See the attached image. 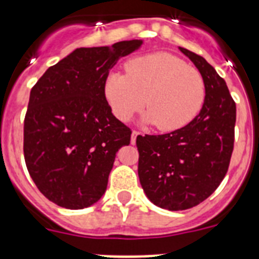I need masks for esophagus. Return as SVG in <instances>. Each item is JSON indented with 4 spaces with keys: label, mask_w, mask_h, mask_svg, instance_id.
<instances>
[{
    "label": "esophagus",
    "mask_w": 259,
    "mask_h": 259,
    "mask_svg": "<svg viewBox=\"0 0 259 259\" xmlns=\"http://www.w3.org/2000/svg\"><path fill=\"white\" fill-rule=\"evenodd\" d=\"M140 132H137V131H134L132 132V136H131V144L132 145H135V144H136V139L139 136H140Z\"/></svg>",
    "instance_id": "1"
}]
</instances>
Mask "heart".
<instances>
[{
	"instance_id": "obj_1",
	"label": "heart",
	"mask_w": 259,
	"mask_h": 259,
	"mask_svg": "<svg viewBox=\"0 0 259 259\" xmlns=\"http://www.w3.org/2000/svg\"><path fill=\"white\" fill-rule=\"evenodd\" d=\"M104 95L111 113L127 122L145 105L144 123L162 132L185 127L200 113L205 83L196 68L168 53H153L131 59L125 74L110 72Z\"/></svg>"
}]
</instances>
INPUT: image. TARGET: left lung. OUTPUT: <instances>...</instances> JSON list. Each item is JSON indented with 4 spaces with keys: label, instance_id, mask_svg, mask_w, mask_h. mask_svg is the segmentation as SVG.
<instances>
[{
    "label": "left lung",
    "instance_id": "left-lung-1",
    "mask_svg": "<svg viewBox=\"0 0 259 259\" xmlns=\"http://www.w3.org/2000/svg\"><path fill=\"white\" fill-rule=\"evenodd\" d=\"M179 49L203 79L202 109L180 130L136 139L139 178L146 197L171 211L191 209L218 188L230 166L236 123V104L224 79L203 57Z\"/></svg>",
    "mask_w": 259,
    "mask_h": 259
}]
</instances>
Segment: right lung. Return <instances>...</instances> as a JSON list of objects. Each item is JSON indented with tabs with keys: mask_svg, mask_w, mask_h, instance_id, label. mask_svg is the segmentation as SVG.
<instances>
[{
	"mask_svg": "<svg viewBox=\"0 0 259 259\" xmlns=\"http://www.w3.org/2000/svg\"><path fill=\"white\" fill-rule=\"evenodd\" d=\"M141 45L75 49L31 89L24 159L38 191L58 206L84 209L104 196L116 152L131 141V130L107 105L104 83L119 58Z\"/></svg>",
	"mask_w": 259,
	"mask_h": 259,
	"instance_id": "right-lung-1",
	"label": "right lung"
}]
</instances>
